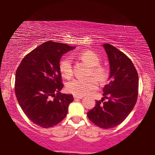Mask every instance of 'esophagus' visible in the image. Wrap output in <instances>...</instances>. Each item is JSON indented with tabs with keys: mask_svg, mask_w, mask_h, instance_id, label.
<instances>
[{
	"mask_svg": "<svg viewBox=\"0 0 155 155\" xmlns=\"http://www.w3.org/2000/svg\"><path fill=\"white\" fill-rule=\"evenodd\" d=\"M73 97L75 99H82L83 98V97L82 96H80V95H76V94H74Z\"/></svg>",
	"mask_w": 155,
	"mask_h": 155,
	"instance_id": "esophagus-1",
	"label": "esophagus"
}]
</instances>
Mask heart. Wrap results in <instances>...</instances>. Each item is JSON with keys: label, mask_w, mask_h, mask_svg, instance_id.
<instances>
[{"label": "heart", "mask_w": 155, "mask_h": 155, "mask_svg": "<svg viewBox=\"0 0 155 155\" xmlns=\"http://www.w3.org/2000/svg\"><path fill=\"white\" fill-rule=\"evenodd\" d=\"M78 58L85 62L90 66L89 74L94 76L99 81H104L108 76V72L105 67L99 65L101 61L100 57L92 51L86 50L78 53ZM59 68L61 75L65 78H71L73 76V65L72 60L70 58H63L61 59ZM97 87V80L93 78H88L86 79H75L68 82L67 84V90L74 94L83 96L88 94L90 91L95 90Z\"/></svg>", "instance_id": "heart-1"}]
</instances>
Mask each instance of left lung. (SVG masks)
Segmentation results:
<instances>
[{
    "instance_id": "obj_1",
    "label": "left lung",
    "mask_w": 155,
    "mask_h": 155,
    "mask_svg": "<svg viewBox=\"0 0 155 155\" xmlns=\"http://www.w3.org/2000/svg\"><path fill=\"white\" fill-rule=\"evenodd\" d=\"M103 46L110 64L109 82L103 89L104 97L96 101L87 117L97 126L108 129L121 124L134 108L138 94V75L126 54L109 44Z\"/></svg>"
}]
</instances>
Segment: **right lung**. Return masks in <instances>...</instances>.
Here are the masks:
<instances>
[{"instance_id":"right-lung-1","label":"right lung","mask_w":155,"mask_h":155,"mask_svg":"<svg viewBox=\"0 0 155 155\" xmlns=\"http://www.w3.org/2000/svg\"><path fill=\"white\" fill-rule=\"evenodd\" d=\"M65 44L44 42L26 55L16 71L15 91L21 109L41 128L56 126L67 115L72 94H61V56L75 48Z\"/></svg>"}]
</instances>
